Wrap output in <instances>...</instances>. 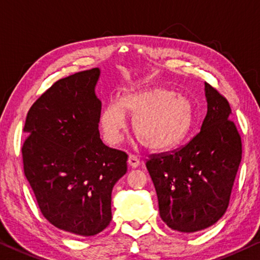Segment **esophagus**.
I'll return each mask as SVG.
<instances>
[{
  "instance_id": "1",
  "label": "esophagus",
  "mask_w": 260,
  "mask_h": 260,
  "mask_svg": "<svg viewBox=\"0 0 260 260\" xmlns=\"http://www.w3.org/2000/svg\"><path fill=\"white\" fill-rule=\"evenodd\" d=\"M127 162H128V166L133 169L138 168L140 166V159L138 158V156H135V155H129L128 160H127Z\"/></svg>"
}]
</instances>
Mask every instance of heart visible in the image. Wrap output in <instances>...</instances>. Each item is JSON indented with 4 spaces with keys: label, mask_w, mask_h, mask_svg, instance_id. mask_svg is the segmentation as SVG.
<instances>
[{
    "label": "heart",
    "mask_w": 260,
    "mask_h": 260,
    "mask_svg": "<svg viewBox=\"0 0 260 260\" xmlns=\"http://www.w3.org/2000/svg\"><path fill=\"white\" fill-rule=\"evenodd\" d=\"M127 113L134 119L139 141L154 151L175 147L186 137L193 122L191 101L166 88L143 89L123 94L102 110L100 126L105 141L118 145L127 131Z\"/></svg>",
    "instance_id": "heart-1"
}]
</instances>
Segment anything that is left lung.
Here are the masks:
<instances>
[{
	"instance_id": "left-lung-1",
	"label": "left lung",
	"mask_w": 260,
	"mask_h": 260,
	"mask_svg": "<svg viewBox=\"0 0 260 260\" xmlns=\"http://www.w3.org/2000/svg\"><path fill=\"white\" fill-rule=\"evenodd\" d=\"M207 113L200 132L178 149L151 155L160 219L179 233L216 223L228 208L242 159V142L228 101L205 82Z\"/></svg>"
}]
</instances>
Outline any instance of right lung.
<instances>
[{"instance_id":"right-lung-1","label":"right lung","mask_w":260,"mask_h":260,"mask_svg":"<svg viewBox=\"0 0 260 260\" xmlns=\"http://www.w3.org/2000/svg\"><path fill=\"white\" fill-rule=\"evenodd\" d=\"M101 69L55 82L31 106L22 148L24 174L43 215L75 236H93L112 219L111 194L127 155L100 138Z\"/></svg>"}]
</instances>
